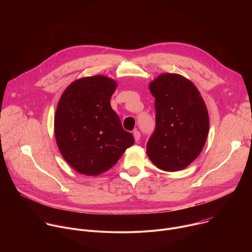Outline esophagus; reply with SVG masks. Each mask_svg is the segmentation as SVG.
<instances>
[{"mask_svg": "<svg viewBox=\"0 0 252 252\" xmlns=\"http://www.w3.org/2000/svg\"><path fill=\"white\" fill-rule=\"evenodd\" d=\"M133 136H134V140H135L136 142H138L139 139H140V132H139L138 130H134V131H133Z\"/></svg>", "mask_w": 252, "mask_h": 252, "instance_id": "esophagus-1", "label": "esophagus"}]
</instances>
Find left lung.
<instances>
[{
	"label": "left lung",
	"instance_id": "obj_1",
	"mask_svg": "<svg viewBox=\"0 0 252 252\" xmlns=\"http://www.w3.org/2000/svg\"><path fill=\"white\" fill-rule=\"evenodd\" d=\"M155 97L156 128L147 143L153 163L165 171L186 168L202 151L209 128L205 103L195 86L176 74L150 84Z\"/></svg>",
	"mask_w": 252,
	"mask_h": 252
}]
</instances>
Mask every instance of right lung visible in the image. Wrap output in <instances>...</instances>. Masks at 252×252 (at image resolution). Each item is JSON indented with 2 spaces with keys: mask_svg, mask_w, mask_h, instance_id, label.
<instances>
[{
  "mask_svg": "<svg viewBox=\"0 0 252 252\" xmlns=\"http://www.w3.org/2000/svg\"><path fill=\"white\" fill-rule=\"evenodd\" d=\"M117 83L103 76L80 79L62 94L55 117L59 150L77 171L97 175L114 166L134 142L111 106Z\"/></svg>",
  "mask_w": 252,
  "mask_h": 252,
  "instance_id": "obj_1",
  "label": "right lung"
}]
</instances>
